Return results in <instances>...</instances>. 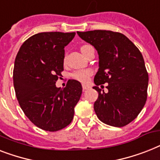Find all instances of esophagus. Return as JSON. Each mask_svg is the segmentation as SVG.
<instances>
[{"label": "esophagus", "instance_id": "esophagus-1", "mask_svg": "<svg viewBox=\"0 0 160 160\" xmlns=\"http://www.w3.org/2000/svg\"><path fill=\"white\" fill-rule=\"evenodd\" d=\"M82 88H83V90H84V91H85V90H87V89H89V88H90V86H89V85H88V84H83Z\"/></svg>", "mask_w": 160, "mask_h": 160}]
</instances>
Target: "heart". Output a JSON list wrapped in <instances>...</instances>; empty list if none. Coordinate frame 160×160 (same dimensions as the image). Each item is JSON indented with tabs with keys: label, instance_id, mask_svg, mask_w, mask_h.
I'll return each mask as SVG.
<instances>
[{
	"label": "heart",
	"instance_id": "obj_1",
	"mask_svg": "<svg viewBox=\"0 0 160 160\" xmlns=\"http://www.w3.org/2000/svg\"><path fill=\"white\" fill-rule=\"evenodd\" d=\"M90 46L84 45V46L81 47L80 50H81L83 54H84L85 51ZM92 75H93V71L91 69H82V70H78V71H74L73 73L71 74V77L81 83H87L89 80Z\"/></svg>",
	"mask_w": 160,
	"mask_h": 160
}]
</instances>
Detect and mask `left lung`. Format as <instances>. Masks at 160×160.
Returning <instances> with one entry per match:
<instances>
[{
	"instance_id": "1",
	"label": "left lung",
	"mask_w": 160,
	"mask_h": 160,
	"mask_svg": "<svg viewBox=\"0 0 160 160\" xmlns=\"http://www.w3.org/2000/svg\"><path fill=\"white\" fill-rule=\"evenodd\" d=\"M98 51L99 68L94 76L98 93L93 108L105 124L122 127L141 112L147 99L149 76L143 56L124 34L109 30L77 32ZM108 83V92L98 88ZM103 89V88H102Z\"/></svg>"
}]
</instances>
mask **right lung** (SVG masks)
Listing matches in <instances>:
<instances>
[{
	"label": "right lung",
	"instance_id": "add662e5",
	"mask_svg": "<svg viewBox=\"0 0 160 160\" xmlns=\"http://www.w3.org/2000/svg\"><path fill=\"white\" fill-rule=\"evenodd\" d=\"M76 33L44 32L28 38L17 53L13 71L15 94L26 117L48 132L71 122L82 86L69 80L64 89L56 82L62 76L65 49Z\"/></svg>",
	"mask_w": 160,
	"mask_h": 160
}]
</instances>
